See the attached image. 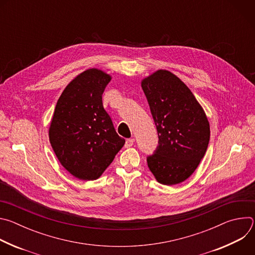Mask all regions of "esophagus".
<instances>
[{
	"label": "esophagus",
	"mask_w": 255,
	"mask_h": 255,
	"mask_svg": "<svg viewBox=\"0 0 255 255\" xmlns=\"http://www.w3.org/2000/svg\"><path fill=\"white\" fill-rule=\"evenodd\" d=\"M134 139L133 138H129V139H127L126 140V142H125V147L126 148H128V147H131L132 146V145L134 144Z\"/></svg>",
	"instance_id": "obj_1"
}]
</instances>
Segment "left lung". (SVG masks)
Returning a JSON list of instances; mask_svg holds the SVG:
<instances>
[{"instance_id":"8db88e82","label":"left lung","mask_w":255,"mask_h":255,"mask_svg":"<svg viewBox=\"0 0 255 255\" xmlns=\"http://www.w3.org/2000/svg\"><path fill=\"white\" fill-rule=\"evenodd\" d=\"M158 133V147L147 164L161 185L189 178L204 157L210 124L194 94L172 72L158 69L141 81Z\"/></svg>"}]
</instances>
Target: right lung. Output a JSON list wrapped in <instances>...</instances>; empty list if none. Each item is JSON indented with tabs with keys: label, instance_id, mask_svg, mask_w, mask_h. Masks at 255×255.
I'll use <instances>...</instances> for the list:
<instances>
[{
	"label": "right lung",
	"instance_id": "1",
	"mask_svg": "<svg viewBox=\"0 0 255 255\" xmlns=\"http://www.w3.org/2000/svg\"><path fill=\"white\" fill-rule=\"evenodd\" d=\"M111 80L99 68L83 71L63 90L50 121L48 136L57 159L82 180L99 178L125 144L103 107Z\"/></svg>",
	"mask_w": 255,
	"mask_h": 255
}]
</instances>
